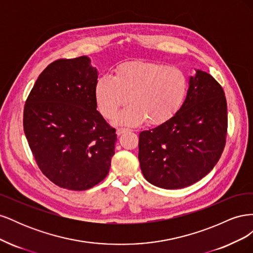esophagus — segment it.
Returning a JSON list of instances; mask_svg holds the SVG:
<instances>
[{
    "label": "esophagus",
    "instance_id": "1",
    "mask_svg": "<svg viewBox=\"0 0 253 253\" xmlns=\"http://www.w3.org/2000/svg\"><path fill=\"white\" fill-rule=\"evenodd\" d=\"M127 131H129L128 128H126V127H119L118 129H117V135H121V134H124V133H126V132H127Z\"/></svg>",
    "mask_w": 253,
    "mask_h": 253
}]
</instances>
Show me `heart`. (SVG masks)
Here are the masks:
<instances>
[{
	"instance_id": "heart-1",
	"label": "heart",
	"mask_w": 253,
	"mask_h": 253,
	"mask_svg": "<svg viewBox=\"0 0 253 253\" xmlns=\"http://www.w3.org/2000/svg\"><path fill=\"white\" fill-rule=\"evenodd\" d=\"M188 79L180 68L151 61H132L119 65L114 77L104 75L98 79L95 98L98 109L114 122L136 126L147 120L162 125L173 117L185 100Z\"/></svg>"
}]
</instances>
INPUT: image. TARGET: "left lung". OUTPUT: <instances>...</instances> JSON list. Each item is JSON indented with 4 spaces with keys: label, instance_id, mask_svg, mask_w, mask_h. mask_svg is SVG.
Wrapping results in <instances>:
<instances>
[{
    "label": "left lung",
    "instance_id": "8db88e82",
    "mask_svg": "<svg viewBox=\"0 0 253 253\" xmlns=\"http://www.w3.org/2000/svg\"><path fill=\"white\" fill-rule=\"evenodd\" d=\"M227 126L223 87L211 75L196 70L174 116L139 134L138 159L144 178L170 190L201 180L224 151Z\"/></svg>",
    "mask_w": 253,
    "mask_h": 253
}]
</instances>
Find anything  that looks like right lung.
Segmentation results:
<instances>
[{"instance_id": "add662e5", "label": "right lung", "mask_w": 253, "mask_h": 253, "mask_svg": "<svg viewBox=\"0 0 253 253\" xmlns=\"http://www.w3.org/2000/svg\"><path fill=\"white\" fill-rule=\"evenodd\" d=\"M97 79L88 57L59 59L41 73L25 102L29 148L42 173L61 188L87 190L110 171L117 135L97 111Z\"/></svg>"}]
</instances>
